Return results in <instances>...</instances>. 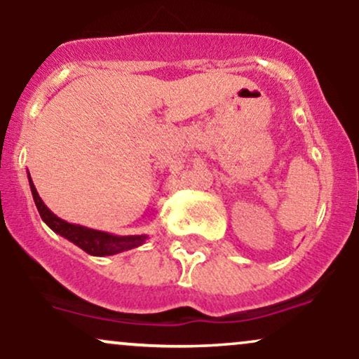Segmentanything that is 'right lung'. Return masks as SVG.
Here are the masks:
<instances>
[{
    "mask_svg": "<svg viewBox=\"0 0 359 359\" xmlns=\"http://www.w3.org/2000/svg\"><path fill=\"white\" fill-rule=\"evenodd\" d=\"M28 182H30L32 196H34L35 205L39 209L40 217H42L45 224L52 229L53 233L60 234L62 238L74 243L76 246H79L81 250H84L86 253L93 255V257H111V255L121 253V251L138 248L143 243L148 240L147 234H135V236H118V234H111L104 231H97V229L86 228L81 224H72L60 219L59 216H55L47 205L43 204L42 197L36 192L34 180H32L30 172H28Z\"/></svg>",
    "mask_w": 359,
    "mask_h": 359,
    "instance_id": "add662e5",
    "label": "right lung"
}]
</instances>
